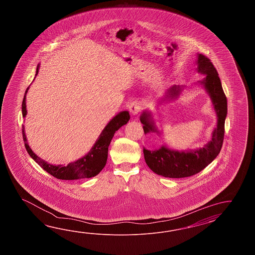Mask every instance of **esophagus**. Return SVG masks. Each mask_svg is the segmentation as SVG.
Wrapping results in <instances>:
<instances>
[{"instance_id": "1", "label": "esophagus", "mask_w": 255, "mask_h": 255, "mask_svg": "<svg viewBox=\"0 0 255 255\" xmlns=\"http://www.w3.org/2000/svg\"><path fill=\"white\" fill-rule=\"evenodd\" d=\"M141 109H142V104L139 101L135 100L130 103L129 110L131 114L136 115L138 112H140Z\"/></svg>"}]
</instances>
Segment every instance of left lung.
I'll list each match as a JSON object with an SVG mask.
<instances>
[{"label":"left lung","mask_w":255,"mask_h":255,"mask_svg":"<svg viewBox=\"0 0 255 255\" xmlns=\"http://www.w3.org/2000/svg\"><path fill=\"white\" fill-rule=\"evenodd\" d=\"M197 71L202 75H206L201 84L204 85L207 91L212 98V103L216 110L218 123L212 133V140L204 147L193 151L179 152L168 149L166 146L149 151L143 149L146 165L152 171L166 178H186L199 173L203 168L213 161L222 149L224 138V126L227 116V98L222 89L221 79L216 68L207 56L200 54L198 56ZM180 89L174 87L169 88L168 96L174 98L178 96ZM141 123L145 134L153 131L157 132L148 113H143L140 117Z\"/></svg>","instance_id":"left-lung-1"}]
</instances>
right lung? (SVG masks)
Returning a JSON list of instances; mask_svg holds the SVG:
<instances>
[{"label": "right lung", "mask_w": 255, "mask_h": 255, "mask_svg": "<svg viewBox=\"0 0 255 255\" xmlns=\"http://www.w3.org/2000/svg\"><path fill=\"white\" fill-rule=\"evenodd\" d=\"M39 65L36 68V75L38 74ZM35 75V76H36ZM28 90V88H27ZM25 91V95L27 93ZM25 95L23 97L22 104V117L24 118L26 115V106H25ZM130 120L129 113L128 111L120 112L117 115L113 120L109 122L107 127L104 128L102 133L99 135V138L94 145L92 149L88 152V154L75 162L69 163L66 166L63 165H52L45 162L43 159L36 156L31 147L29 146L26 139V135L24 133V128L22 126V138L24 142V146L26 147L29 155L33 160L42 168L54 176V178L64 180H73V179H88L97 176L106 166L108 159V152L110 142L114 136L115 132L120 129L122 126L126 125Z\"/></svg>", "instance_id": "1"}]
</instances>
